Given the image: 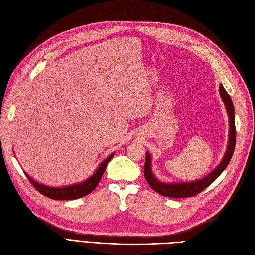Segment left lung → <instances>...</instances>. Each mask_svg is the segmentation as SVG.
I'll return each mask as SVG.
<instances>
[{
	"label": "left lung",
	"mask_w": 255,
	"mask_h": 255,
	"mask_svg": "<svg viewBox=\"0 0 255 255\" xmlns=\"http://www.w3.org/2000/svg\"><path fill=\"white\" fill-rule=\"evenodd\" d=\"M219 92L222 101L225 102L226 110L229 116V142L227 146V151L225 156H223L220 164L216 167L214 170L207 174L205 177L201 180H197L194 182H187V183H164L156 179L155 175L152 172L151 168V155L149 152L145 153V161H144V177L146 182L155 190L157 194L168 197V198H187V197H194L198 195L199 192L203 191L206 187L217 179V177L225 170L227 166L229 165L231 158L233 156L235 143H236V129H235V110L231 97L225 89V87L220 85Z\"/></svg>",
	"instance_id": "obj_1"
}]
</instances>
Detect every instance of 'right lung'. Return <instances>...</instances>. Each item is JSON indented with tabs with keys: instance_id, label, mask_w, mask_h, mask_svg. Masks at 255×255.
I'll use <instances>...</instances> for the list:
<instances>
[{
	"instance_id": "right-lung-1",
	"label": "right lung",
	"mask_w": 255,
	"mask_h": 255,
	"mask_svg": "<svg viewBox=\"0 0 255 255\" xmlns=\"http://www.w3.org/2000/svg\"><path fill=\"white\" fill-rule=\"evenodd\" d=\"M114 154L115 153L111 154L109 157L104 159L98 167L96 172L90 177H88L87 180H85L78 184L69 185V186H64V187L45 186V185H42L33 180L26 172L24 173L28 179V181L30 182V184H33V186L43 196L53 200H74V199L82 198L84 196H87L97 187V185L99 184L100 180H101V177L103 176L107 164H109L110 160L113 158Z\"/></svg>"
}]
</instances>
